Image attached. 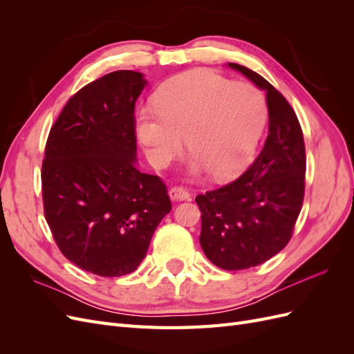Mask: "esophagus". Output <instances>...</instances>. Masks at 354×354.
<instances>
[{"label":"esophagus","instance_id":"esophagus-1","mask_svg":"<svg viewBox=\"0 0 354 354\" xmlns=\"http://www.w3.org/2000/svg\"><path fill=\"white\" fill-rule=\"evenodd\" d=\"M169 198L178 202V201H189L190 195H189V192L183 187H173L169 190Z\"/></svg>","mask_w":354,"mask_h":354}]
</instances>
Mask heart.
<instances>
[{
    "mask_svg": "<svg viewBox=\"0 0 354 354\" xmlns=\"http://www.w3.org/2000/svg\"><path fill=\"white\" fill-rule=\"evenodd\" d=\"M153 108L136 115V136L149 162L165 168L186 145L190 171L218 180L238 176L252 160L267 121L263 93L209 71H189L171 78L156 94Z\"/></svg>",
    "mask_w": 354,
    "mask_h": 354,
    "instance_id": "b5f03b06",
    "label": "heart"
}]
</instances>
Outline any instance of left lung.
I'll list each match as a JSON object with an SVG mask.
<instances>
[{"label": "left lung", "instance_id": "left-lung-1", "mask_svg": "<svg viewBox=\"0 0 354 354\" xmlns=\"http://www.w3.org/2000/svg\"><path fill=\"white\" fill-rule=\"evenodd\" d=\"M266 91L269 136L255 162L230 185L198 195L201 246L223 270L259 266L291 239L304 198L306 149L291 104L261 75L227 63Z\"/></svg>", "mask_w": 354, "mask_h": 354}]
</instances>
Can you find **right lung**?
Returning a JSON list of instances; mask_svg holds the SVG:
<instances>
[{"label":"right lung","instance_id":"add662e5","mask_svg":"<svg viewBox=\"0 0 354 354\" xmlns=\"http://www.w3.org/2000/svg\"><path fill=\"white\" fill-rule=\"evenodd\" d=\"M145 75L116 71L85 85L51 127L42 162L44 214L60 251L104 277L134 272L171 202L138 169L134 106Z\"/></svg>","mask_w":354,"mask_h":354}]
</instances>
